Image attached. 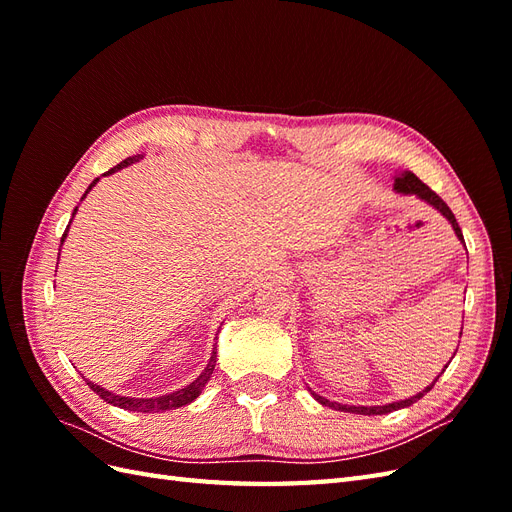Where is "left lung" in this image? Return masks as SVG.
I'll return each instance as SVG.
<instances>
[{"mask_svg":"<svg viewBox=\"0 0 512 512\" xmlns=\"http://www.w3.org/2000/svg\"><path fill=\"white\" fill-rule=\"evenodd\" d=\"M393 188L397 190V192H401V194H414V196H418V198H423L425 203H429L431 207H436L444 218L451 222V226H453V230H455V235L459 237V241H463V235H461V228H459V224H457V220H455V215H453V211L448 209V205L444 203V200L433 192L427 183H423L421 179H418L414 173H404V175H399V177H395V185ZM448 367V365H446ZM440 378V376H438ZM438 378H436V382H438ZM433 382V384H436ZM433 384L431 386H427L425 391H421L418 395H414V397H410V399H404V401H395V404H389V406H344V404H335V401H329V399H324V397H320V395H316V393H312L314 395V399H318L322 406H329V408H333V410H342V412H352V414H389V412H393V410H399V408H408V406H412L414 401H418L421 399L425 393H429L431 389H433Z\"/></svg>","mask_w":512,"mask_h":512,"instance_id":"left-lung-1","label":"left lung"}]
</instances>
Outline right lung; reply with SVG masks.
<instances>
[{
	"instance_id": "right-lung-1",
	"label": "right lung",
	"mask_w": 512,
	"mask_h": 512,
	"mask_svg": "<svg viewBox=\"0 0 512 512\" xmlns=\"http://www.w3.org/2000/svg\"><path fill=\"white\" fill-rule=\"evenodd\" d=\"M138 160H143V156L141 153H136V156H132V158H126L123 162H119L117 166H113L111 170H106L104 175H111V173H115V170H119V168H123V166H128V164H134V162H138ZM98 183V179H94V183L89 185L87 188V192L94 188V185ZM87 192L83 194V198L87 196ZM74 213H76V209H74ZM74 213H72V218H74ZM70 226V224H68ZM66 232H68V228H66ZM66 232H64V237H61V243H64V239H66ZM215 350H213V354H211V359H209V365L205 367V371L203 374H200L192 384H188L185 386V389H181V391H175V393H168V395H162V397H156V399H134V397H121V395H113V393H108V391H104V389H100L98 384H94V382H87L89 384V389L94 391L96 395H100V399H104L106 404H113V406H117V408H123V410H130V412H145V414H151V412H164V410H175V408H181V406H185V404H190V401H194L198 395H200V391L205 389V384L209 382V378H211V374H213V367H215Z\"/></svg>"
}]
</instances>
